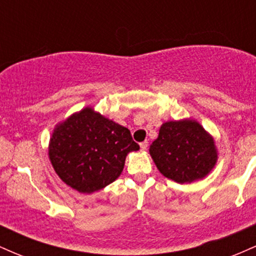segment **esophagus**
<instances>
[{
  "label": "esophagus",
  "instance_id": "34e87169",
  "mask_svg": "<svg viewBox=\"0 0 256 256\" xmlns=\"http://www.w3.org/2000/svg\"><path fill=\"white\" fill-rule=\"evenodd\" d=\"M140 149H142V150H146V148H148V142L144 140V142L140 143Z\"/></svg>",
  "mask_w": 256,
  "mask_h": 256
}]
</instances>
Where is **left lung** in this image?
<instances>
[{
    "mask_svg": "<svg viewBox=\"0 0 256 256\" xmlns=\"http://www.w3.org/2000/svg\"><path fill=\"white\" fill-rule=\"evenodd\" d=\"M149 152L158 171L180 184L204 178L218 160L213 137L192 119L164 122Z\"/></svg>",
    "mask_w": 256,
    "mask_h": 256,
    "instance_id": "left-lung-1",
    "label": "left lung"
}]
</instances>
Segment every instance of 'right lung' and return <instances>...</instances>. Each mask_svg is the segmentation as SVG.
Instances as JSON below:
<instances>
[{
	"mask_svg": "<svg viewBox=\"0 0 256 256\" xmlns=\"http://www.w3.org/2000/svg\"><path fill=\"white\" fill-rule=\"evenodd\" d=\"M138 149L128 128L86 107L55 126L49 158L61 180L91 194L113 183L128 152Z\"/></svg>",
	"mask_w": 256,
	"mask_h": 256,
	"instance_id": "add662e5",
	"label": "right lung"
}]
</instances>
